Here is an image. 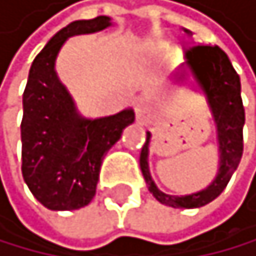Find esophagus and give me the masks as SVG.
Returning a JSON list of instances; mask_svg holds the SVG:
<instances>
[{
	"mask_svg": "<svg viewBox=\"0 0 256 256\" xmlns=\"http://www.w3.org/2000/svg\"><path fill=\"white\" fill-rule=\"evenodd\" d=\"M150 118V106L146 102L136 104V120L139 123H146Z\"/></svg>",
	"mask_w": 256,
	"mask_h": 256,
	"instance_id": "obj_1",
	"label": "esophagus"
}]
</instances>
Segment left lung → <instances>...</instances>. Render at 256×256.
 <instances>
[{"label": "left lung", "mask_w": 256, "mask_h": 256, "mask_svg": "<svg viewBox=\"0 0 256 256\" xmlns=\"http://www.w3.org/2000/svg\"><path fill=\"white\" fill-rule=\"evenodd\" d=\"M184 32L188 35H192L186 28ZM186 64L208 99L213 118L216 123L221 162L215 181L206 189L190 196H168L158 190L150 178L148 164L150 133H148L141 157H139L142 176L148 182L150 194L160 204L173 206V208H197V206L215 200L228 186L232 173L238 170L244 150L242 130L246 123V110H244L240 96V78L226 52L218 46L192 44L186 50Z\"/></svg>", "instance_id": "8db88e82"}]
</instances>
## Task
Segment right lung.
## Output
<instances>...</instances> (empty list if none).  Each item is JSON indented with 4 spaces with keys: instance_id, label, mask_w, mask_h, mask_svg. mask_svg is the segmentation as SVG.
<instances>
[{
    "instance_id": "add662e5",
    "label": "right lung",
    "mask_w": 256,
    "mask_h": 256,
    "mask_svg": "<svg viewBox=\"0 0 256 256\" xmlns=\"http://www.w3.org/2000/svg\"><path fill=\"white\" fill-rule=\"evenodd\" d=\"M108 25L107 16L68 24L30 67L20 123L22 174L36 200L50 210H76L92 200L106 152L134 122L131 108L96 120L82 118L54 72L56 56L68 36Z\"/></svg>"
}]
</instances>
